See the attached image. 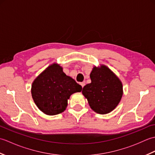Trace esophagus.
I'll return each mask as SVG.
<instances>
[{"instance_id":"1","label":"esophagus","mask_w":155,"mask_h":155,"mask_svg":"<svg viewBox=\"0 0 155 155\" xmlns=\"http://www.w3.org/2000/svg\"><path fill=\"white\" fill-rule=\"evenodd\" d=\"M80 84L81 85L82 88H83V87H84V86L85 85V83H83H83H80Z\"/></svg>"}]
</instances>
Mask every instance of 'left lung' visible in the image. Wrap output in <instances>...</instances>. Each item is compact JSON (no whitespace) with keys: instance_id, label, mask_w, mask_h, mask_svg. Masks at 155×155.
I'll use <instances>...</instances> for the list:
<instances>
[{"instance_id":"obj_1","label":"left lung","mask_w":155,"mask_h":155,"mask_svg":"<svg viewBox=\"0 0 155 155\" xmlns=\"http://www.w3.org/2000/svg\"><path fill=\"white\" fill-rule=\"evenodd\" d=\"M91 83L83 87L82 93L95 113L105 114L116 108L123 94V83L106 65L94 66L90 74Z\"/></svg>"}]
</instances>
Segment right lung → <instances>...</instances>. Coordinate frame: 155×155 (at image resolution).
<instances>
[{
    "mask_svg": "<svg viewBox=\"0 0 155 155\" xmlns=\"http://www.w3.org/2000/svg\"><path fill=\"white\" fill-rule=\"evenodd\" d=\"M81 90V85L66 74L60 64L54 62L34 80L31 94L39 110L47 115H56L66 110L71 94Z\"/></svg>",
    "mask_w": 155,
    "mask_h": 155,
    "instance_id": "add662e5",
    "label": "right lung"
}]
</instances>
